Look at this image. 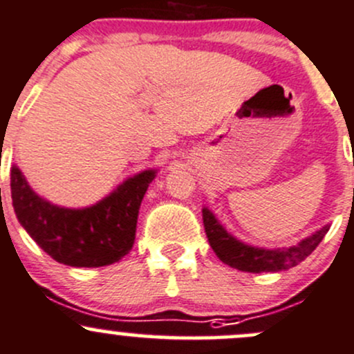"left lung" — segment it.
Instances as JSON below:
<instances>
[{"instance_id": "8db88e82", "label": "left lung", "mask_w": 354, "mask_h": 354, "mask_svg": "<svg viewBox=\"0 0 354 354\" xmlns=\"http://www.w3.org/2000/svg\"><path fill=\"white\" fill-rule=\"evenodd\" d=\"M203 223L207 242L214 254L220 257V261H223L230 268L245 272H278L295 268L310 256L329 232V225H326L308 235L307 239L300 240L297 245L283 247V249H264V247H254L235 239L232 233L225 230L223 225L207 207H203Z\"/></svg>"}]
</instances>
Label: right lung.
<instances>
[{"label":"right lung","mask_w":354,"mask_h":354,"mask_svg":"<svg viewBox=\"0 0 354 354\" xmlns=\"http://www.w3.org/2000/svg\"><path fill=\"white\" fill-rule=\"evenodd\" d=\"M12 199L21 227L54 261L71 268H100L129 254L138 213L155 169L127 177L104 199L86 207H64L41 198L17 165Z\"/></svg>","instance_id":"add662e5"}]
</instances>
